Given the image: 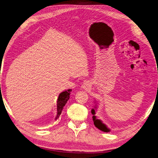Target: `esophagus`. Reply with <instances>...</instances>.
Wrapping results in <instances>:
<instances>
[{
  "label": "esophagus",
  "mask_w": 158,
  "mask_h": 158,
  "mask_svg": "<svg viewBox=\"0 0 158 158\" xmlns=\"http://www.w3.org/2000/svg\"><path fill=\"white\" fill-rule=\"evenodd\" d=\"M90 86V84L89 82H83L82 85V88L83 89H87Z\"/></svg>",
  "instance_id": "1"
}]
</instances>
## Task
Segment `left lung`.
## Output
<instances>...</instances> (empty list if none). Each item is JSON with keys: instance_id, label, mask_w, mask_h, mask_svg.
<instances>
[{"instance_id": "8db88e82", "label": "left lung", "mask_w": 158, "mask_h": 158, "mask_svg": "<svg viewBox=\"0 0 158 158\" xmlns=\"http://www.w3.org/2000/svg\"><path fill=\"white\" fill-rule=\"evenodd\" d=\"M96 103V102H95ZM97 108V105H95V106H94V109H92V110H91V113L93 115V120L94 122V124L95 127L98 128L99 129L100 131H102L103 132H108L110 131V130L107 127L106 125L103 124L101 120H99V119H97L96 115H95V110Z\"/></svg>"}]
</instances>
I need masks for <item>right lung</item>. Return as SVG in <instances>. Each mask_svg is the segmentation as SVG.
Returning <instances> with one entry per match:
<instances>
[{
  "label": "right lung",
  "mask_w": 158,
  "mask_h": 158,
  "mask_svg": "<svg viewBox=\"0 0 158 158\" xmlns=\"http://www.w3.org/2000/svg\"><path fill=\"white\" fill-rule=\"evenodd\" d=\"M71 91H72V89H68L59 94V97L57 99V116L55 118V120L59 118V115H60L61 114L63 109H64V107L65 106V105L69 100Z\"/></svg>",
  "instance_id": "obj_1"
}]
</instances>
